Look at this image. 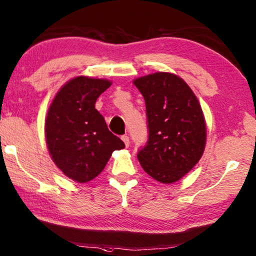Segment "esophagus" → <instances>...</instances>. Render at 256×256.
<instances>
[{
    "instance_id": "obj_1",
    "label": "esophagus",
    "mask_w": 256,
    "mask_h": 256,
    "mask_svg": "<svg viewBox=\"0 0 256 256\" xmlns=\"http://www.w3.org/2000/svg\"><path fill=\"white\" fill-rule=\"evenodd\" d=\"M122 140H123V142L125 144V147H128L130 146V139L128 136H122Z\"/></svg>"
}]
</instances>
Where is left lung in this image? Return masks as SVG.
I'll use <instances>...</instances> for the list:
<instances>
[{
  "label": "left lung",
  "instance_id": "left-lung-1",
  "mask_svg": "<svg viewBox=\"0 0 256 256\" xmlns=\"http://www.w3.org/2000/svg\"><path fill=\"white\" fill-rule=\"evenodd\" d=\"M144 96L149 136L138 160L160 184H174L190 172L206 146V123L197 96L176 74L158 72L133 80Z\"/></svg>",
  "mask_w": 256,
  "mask_h": 256
}]
</instances>
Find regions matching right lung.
Returning a JSON list of instances; mask_svg holds the SVG:
<instances>
[{
	"label": "right lung",
	"instance_id": "obj_1",
	"mask_svg": "<svg viewBox=\"0 0 256 256\" xmlns=\"http://www.w3.org/2000/svg\"><path fill=\"white\" fill-rule=\"evenodd\" d=\"M110 85L104 78L74 77L48 107L44 126L48 154L60 171L78 184L98 176L114 150L125 147L96 109V99Z\"/></svg>",
	"mask_w": 256,
	"mask_h": 256
}]
</instances>
